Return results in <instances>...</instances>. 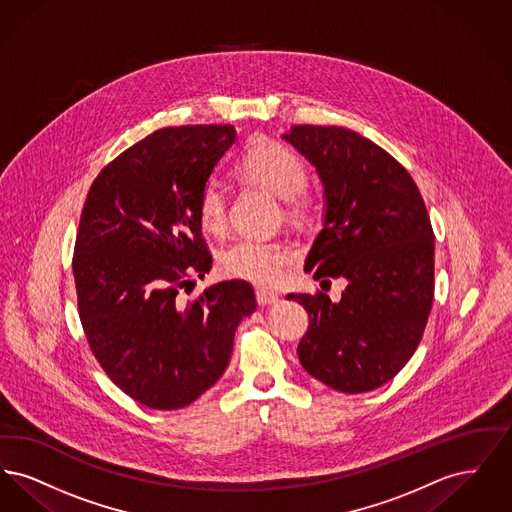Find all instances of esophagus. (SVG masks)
<instances>
[{"instance_id":"1","label":"esophagus","mask_w":512,"mask_h":512,"mask_svg":"<svg viewBox=\"0 0 512 512\" xmlns=\"http://www.w3.org/2000/svg\"><path fill=\"white\" fill-rule=\"evenodd\" d=\"M255 297H257V303L263 305V307H265V305H272V303L278 301V293L268 292V290H257Z\"/></svg>"}]
</instances>
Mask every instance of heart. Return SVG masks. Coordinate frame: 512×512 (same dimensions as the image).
Listing matches in <instances>:
<instances>
[{
    "label": "heart",
    "mask_w": 512,
    "mask_h": 512,
    "mask_svg": "<svg viewBox=\"0 0 512 512\" xmlns=\"http://www.w3.org/2000/svg\"><path fill=\"white\" fill-rule=\"evenodd\" d=\"M238 174L253 184L267 188L288 201V209L299 215L307 207L305 186L309 172L303 159L284 144L259 138L242 153L236 165ZM226 190L217 180H207L197 195V217L201 226L220 234L228 222ZM295 259L292 247L282 242L242 238L220 253V270L228 278H240L257 286L280 284Z\"/></svg>",
    "instance_id": "heart-1"
}]
</instances>
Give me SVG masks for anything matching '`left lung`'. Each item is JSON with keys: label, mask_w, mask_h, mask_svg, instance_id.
<instances>
[{"label": "left lung", "mask_w": 512, "mask_h": 512, "mask_svg": "<svg viewBox=\"0 0 512 512\" xmlns=\"http://www.w3.org/2000/svg\"><path fill=\"white\" fill-rule=\"evenodd\" d=\"M282 138L324 186V222L305 270L347 280L338 303L324 292L288 295L309 313L299 361L332 390H376L409 363L432 309L434 230L424 199L405 167L349 128L299 124Z\"/></svg>", "instance_id": "8db88e82"}]
</instances>
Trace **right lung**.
Masks as SVG:
<instances>
[{
	"label": "right lung",
	"mask_w": 512,
	"mask_h": 512,
	"mask_svg": "<svg viewBox=\"0 0 512 512\" xmlns=\"http://www.w3.org/2000/svg\"><path fill=\"white\" fill-rule=\"evenodd\" d=\"M234 140L230 124L155 130L99 172L80 215L73 272L86 340L113 384L149 409H182L209 390L257 307L245 280L180 295L213 265L197 195Z\"/></svg>",
	"instance_id": "right-lung-1"
}]
</instances>
